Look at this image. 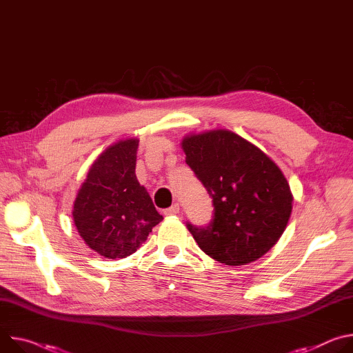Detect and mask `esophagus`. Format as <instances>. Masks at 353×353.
<instances>
[{
    "mask_svg": "<svg viewBox=\"0 0 353 353\" xmlns=\"http://www.w3.org/2000/svg\"><path fill=\"white\" fill-rule=\"evenodd\" d=\"M178 213H179V205H178V203H175V205H172L171 208H168V209L164 210V214H165V216H174V214H178Z\"/></svg>",
    "mask_w": 353,
    "mask_h": 353,
    "instance_id": "34e87169",
    "label": "esophagus"
}]
</instances>
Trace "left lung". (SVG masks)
<instances>
[{"mask_svg": "<svg viewBox=\"0 0 353 353\" xmlns=\"http://www.w3.org/2000/svg\"><path fill=\"white\" fill-rule=\"evenodd\" d=\"M186 164L213 199L206 228H188L199 248L239 266L263 256L282 237L293 194L281 168L255 144L227 129L186 134Z\"/></svg>", "mask_w": 353, "mask_h": 353, "instance_id": "left-lung-1", "label": "left lung"}]
</instances>
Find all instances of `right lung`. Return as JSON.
I'll use <instances>...</instances> for the list:
<instances>
[{
    "label": "right lung",
    "instance_id": "obj_1",
    "mask_svg": "<svg viewBox=\"0 0 353 353\" xmlns=\"http://www.w3.org/2000/svg\"><path fill=\"white\" fill-rule=\"evenodd\" d=\"M139 139L109 145L91 165L77 193L74 224L85 244L108 259L126 258L140 248L163 220L136 176Z\"/></svg>",
    "mask_w": 353,
    "mask_h": 353
}]
</instances>
